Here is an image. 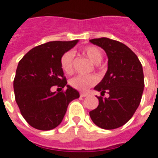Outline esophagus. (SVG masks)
Masks as SVG:
<instances>
[{"instance_id":"esophagus-1","label":"esophagus","mask_w":158,"mask_h":158,"mask_svg":"<svg viewBox=\"0 0 158 158\" xmlns=\"http://www.w3.org/2000/svg\"><path fill=\"white\" fill-rule=\"evenodd\" d=\"M88 96L87 93H80V96H81V97H85V96Z\"/></svg>"}]
</instances>
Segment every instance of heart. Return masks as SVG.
<instances>
[{
    "mask_svg": "<svg viewBox=\"0 0 158 158\" xmlns=\"http://www.w3.org/2000/svg\"><path fill=\"white\" fill-rule=\"evenodd\" d=\"M81 53L89 59L90 62L99 66V63L102 62L103 54L102 50L96 45H86L81 49ZM73 58L74 54L73 52H67L61 56L60 64L62 71L70 74L73 70ZM97 83V78L95 75H82L79 74L73 79H70L69 84L74 89L81 91H85L90 88L91 86L95 85Z\"/></svg>",
    "mask_w": 158,
    "mask_h": 158,
    "instance_id": "heart-1",
    "label": "heart"
}]
</instances>
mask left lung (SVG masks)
<instances>
[{"label": "left lung", "instance_id": "obj_1", "mask_svg": "<svg viewBox=\"0 0 158 158\" xmlns=\"http://www.w3.org/2000/svg\"><path fill=\"white\" fill-rule=\"evenodd\" d=\"M89 41L102 47L108 57L107 71L95 89L109 97L97 96L99 105L89 112L93 123L104 129L121 127L138 108L144 90L142 65L137 56L121 42L108 38Z\"/></svg>", "mask_w": 158, "mask_h": 158}]
</instances>
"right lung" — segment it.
I'll return each instance as SVG.
<instances>
[{
	"mask_svg": "<svg viewBox=\"0 0 158 158\" xmlns=\"http://www.w3.org/2000/svg\"><path fill=\"white\" fill-rule=\"evenodd\" d=\"M79 40L51 41L31 49L19 62L13 80L16 102L29 125L51 130L62 123L69 104L79 93L67 85L60 59ZM54 85L67 89L52 93Z\"/></svg>",
	"mask_w": 158,
	"mask_h": 158,
	"instance_id": "1",
	"label": "right lung"
}]
</instances>
